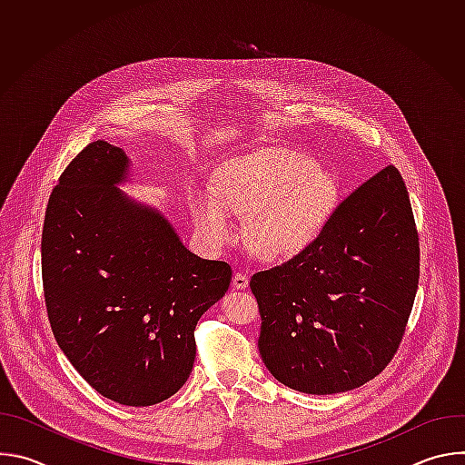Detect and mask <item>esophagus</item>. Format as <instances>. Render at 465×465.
<instances>
[{"mask_svg": "<svg viewBox=\"0 0 465 465\" xmlns=\"http://www.w3.org/2000/svg\"><path fill=\"white\" fill-rule=\"evenodd\" d=\"M232 285H233L235 289H239V291H244V289L248 287V276H246V274H242V272H237V274L233 276Z\"/></svg>", "mask_w": 465, "mask_h": 465, "instance_id": "obj_1", "label": "esophagus"}]
</instances>
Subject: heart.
<instances>
[{
  "label": "heart",
  "instance_id": "heart-1",
  "mask_svg": "<svg viewBox=\"0 0 465 465\" xmlns=\"http://www.w3.org/2000/svg\"><path fill=\"white\" fill-rule=\"evenodd\" d=\"M337 201L333 173L298 151L269 147L226 160L215 173V189L191 193L189 212L196 230L213 244L233 239V213L248 215L253 252L285 261L316 242Z\"/></svg>",
  "mask_w": 465,
  "mask_h": 465
}]
</instances>
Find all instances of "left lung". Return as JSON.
Wrapping results in <instances>:
<instances>
[{"label":"left lung","mask_w":465,"mask_h":465,"mask_svg":"<svg viewBox=\"0 0 465 465\" xmlns=\"http://www.w3.org/2000/svg\"><path fill=\"white\" fill-rule=\"evenodd\" d=\"M418 280L409 191L388 165L339 204L314 244L252 276L264 366L303 393L362 386L400 348Z\"/></svg>","instance_id":"obj_1"}]
</instances>
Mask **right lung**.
Wrapping results in <instances>:
<instances>
[{
	"label": "right lung",
	"mask_w": 465,
	"mask_h": 465,
	"mask_svg": "<svg viewBox=\"0 0 465 465\" xmlns=\"http://www.w3.org/2000/svg\"><path fill=\"white\" fill-rule=\"evenodd\" d=\"M130 160L84 147L49 196L42 282L56 344L108 400L151 407L187 381L194 327L230 287L224 261L189 252L154 208L132 201Z\"/></svg>",
	"instance_id": "obj_1"
}]
</instances>
